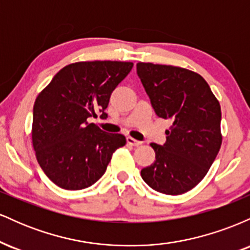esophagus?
<instances>
[{"mask_svg":"<svg viewBox=\"0 0 250 250\" xmlns=\"http://www.w3.org/2000/svg\"><path fill=\"white\" fill-rule=\"evenodd\" d=\"M127 142L130 146H134V147H139V146L142 143L141 141H137V140H135V139H133V137H130V136L127 137Z\"/></svg>","mask_w":250,"mask_h":250,"instance_id":"esophagus-1","label":"esophagus"}]
</instances>
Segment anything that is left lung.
Returning a JSON list of instances; mask_svg holds the SVG:
<instances>
[{
  "label": "left lung",
  "mask_w": 250,
  "mask_h": 250,
  "mask_svg": "<svg viewBox=\"0 0 250 250\" xmlns=\"http://www.w3.org/2000/svg\"><path fill=\"white\" fill-rule=\"evenodd\" d=\"M136 73L156 115L171 122L165 145L151 143L156 160L141 176L159 193L183 194L206 176L219 153L220 103L194 71L140 62Z\"/></svg>",
  "instance_id": "8db88e82"
}]
</instances>
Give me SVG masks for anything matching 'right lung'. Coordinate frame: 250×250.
<instances>
[{
	"label": "right lung",
	"instance_id": "1",
	"mask_svg": "<svg viewBox=\"0 0 250 250\" xmlns=\"http://www.w3.org/2000/svg\"><path fill=\"white\" fill-rule=\"evenodd\" d=\"M131 68V62L71 63L37 96L33 146L42 170L60 188L93 186L105 173L114 151L125 145L123 135L105 133L89 120L108 116L111 93Z\"/></svg>",
	"mask_w": 250,
	"mask_h": 250
}]
</instances>
